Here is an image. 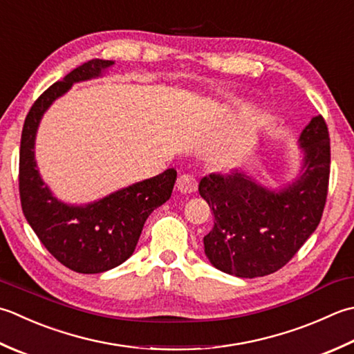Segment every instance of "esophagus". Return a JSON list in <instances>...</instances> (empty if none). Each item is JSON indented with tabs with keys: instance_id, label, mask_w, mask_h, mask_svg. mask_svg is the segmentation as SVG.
Wrapping results in <instances>:
<instances>
[{
	"instance_id": "obj_1",
	"label": "esophagus",
	"mask_w": 354,
	"mask_h": 354,
	"mask_svg": "<svg viewBox=\"0 0 354 354\" xmlns=\"http://www.w3.org/2000/svg\"><path fill=\"white\" fill-rule=\"evenodd\" d=\"M176 187L181 193H193L196 190L198 183H196V179L190 175H181L178 178Z\"/></svg>"
}]
</instances>
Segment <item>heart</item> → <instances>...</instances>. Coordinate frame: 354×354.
<instances>
[{
	"mask_svg": "<svg viewBox=\"0 0 354 354\" xmlns=\"http://www.w3.org/2000/svg\"><path fill=\"white\" fill-rule=\"evenodd\" d=\"M234 156H236V150H234V149H232L230 151H228V153H227V158L228 159H233Z\"/></svg>",
	"mask_w": 354,
	"mask_h": 354,
	"instance_id": "1",
	"label": "heart"
}]
</instances>
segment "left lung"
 Returning a JSON list of instances; mask_svg holds the SVG:
<instances>
[{"instance_id": "8db88e82", "label": "left lung", "mask_w": 354, "mask_h": 354, "mask_svg": "<svg viewBox=\"0 0 354 354\" xmlns=\"http://www.w3.org/2000/svg\"><path fill=\"white\" fill-rule=\"evenodd\" d=\"M297 142L299 171L287 184L268 187L247 171L201 179L199 195L214 216L204 236L214 268L248 279L278 272L319 225L330 175V138L321 115L311 118Z\"/></svg>"}]
</instances>
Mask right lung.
<instances>
[{"label": "right lung", "instance_id": "right-lung-1", "mask_svg": "<svg viewBox=\"0 0 354 354\" xmlns=\"http://www.w3.org/2000/svg\"><path fill=\"white\" fill-rule=\"evenodd\" d=\"M115 61L90 59L55 82L35 101L24 121L19 147V198L32 230L53 258L76 273L112 270L133 254L150 213L171 196L176 170L142 179L87 204H68L53 195L35 159L39 122L52 104L76 82L101 78Z\"/></svg>", "mask_w": 354, "mask_h": 354}]
</instances>
